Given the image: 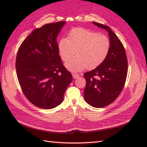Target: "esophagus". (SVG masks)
I'll return each instance as SVG.
<instances>
[{
    "label": "esophagus",
    "instance_id": "esophagus-1",
    "mask_svg": "<svg viewBox=\"0 0 147 147\" xmlns=\"http://www.w3.org/2000/svg\"><path fill=\"white\" fill-rule=\"evenodd\" d=\"M72 77L74 79H77L78 78L80 77V75L78 74H72Z\"/></svg>",
    "mask_w": 147,
    "mask_h": 147
}]
</instances>
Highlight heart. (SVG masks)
Segmentation results:
<instances>
[{"label": "heart", "mask_w": 147, "mask_h": 147, "mask_svg": "<svg viewBox=\"0 0 147 147\" xmlns=\"http://www.w3.org/2000/svg\"><path fill=\"white\" fill-rule=\"evenodd\" d=\"M110 49V42L106 35L82 28L72 29L68 39L62 38L58 43L59 53L64 61L76 50L78 56L65 63L66 69L73 72L97 67L105 59Z\"/></svg>", "instance_id": "1"}]
</instances>
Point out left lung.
<instances>
[{
    "label": "left lung",
    "mask_w": 147,
    "mask_h": 147,
    "mask_svg": "<svg viewBox=\"0 0 147 147\" xmlns=\"http://www.w3.org/2000/svg\"><path fill=\"white\" fill-rule=\"evenodd\" d=\"M92 24L107 31L110 49L103 63L84 74L86 81L84 97L92 107L102 108L112 103L122 91L127 74V60L122 43L109 26L96 22Z\"/></svg>",
    "instance_id": "1"
}]
</instances>
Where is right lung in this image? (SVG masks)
I'll return each mask as SVG.
<instances>
[{"label":"right lung","instance_id":"1","mask_svg":"<svg viewBox=\"0 0 147 147\" xmlns=\"http://www.w3.org/2000/svg\"><path fill=\"white\" fill-rule=\"evenodd\" d=\"M65 21L35 29L21 43L16 59L17 77L31 103L51 109L63 101L72 76L62 63L56 38Z\"/></svg>","mask_w":147,"mask_h":147}]
</instances>
